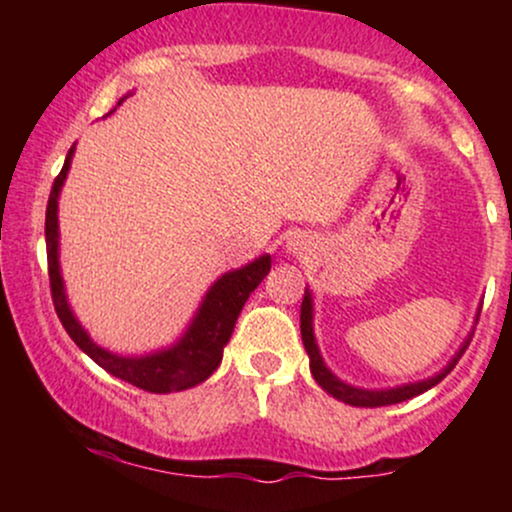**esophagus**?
<instances>
[{"mask_svg": "<svg viewBox=\"0 0 512 512\" xmlns=\"http://www.w3.org/2000/svg\"><path fill=\"white\" fill-rule=\"evenodd\" d=\"M286 252L293 257H298V260H308L310 255L315 252V240L308 236V233H291L289 238H286Z\"/></svg>", "mask_w": 512, "mask_h": 512, "instance_id": "1", "label": "esophagus"}]
</instances>
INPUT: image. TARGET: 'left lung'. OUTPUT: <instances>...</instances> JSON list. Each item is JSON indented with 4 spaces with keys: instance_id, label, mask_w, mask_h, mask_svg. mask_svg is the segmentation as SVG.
<instances>
[{
    "instance_id": "1",
    "label": "left lung",
    "mask_w": 512,
    "mask_h": 512,
    "mask_svg": "<svg viewBox=\"0 0 512 512\" xmlns=\"http://www.w3.org/2000/svg\"><path fill=\"white\" fill-rule=\"evenodd\" d=\"M479 313H481V308H479ZM479 313L474 320H479ZM301 337H303L305 351H308L310 373H313L315 383L320 385L327 395H332L334 399H339V402H344V404H351V407H387V404L407 402V399L421 395V392H426V390H431L433 385H438L440 380H443L445 375H448L450 370L457 366V361H460L464 349H467L469 342H472V332H469V337L460 344V349H457L455 356L450 358L448 366H445L443 370H438V373L431 375V378L416 380V383H407V385H397V387H385V390H366V387H356V385L344 383V380H339L337 375L327 368L325 358H322V354H320V346H317L315 330H313V293H310V289H305V296L301 303Z\"/></svg>"
}]
</instances>
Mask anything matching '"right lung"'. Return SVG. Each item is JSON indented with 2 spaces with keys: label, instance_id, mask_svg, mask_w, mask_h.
I'll use <instances>...</instances> for the list:
<instances>
[{
  "label": "right lung",
  "instance_id": "right-lung-1",
  "mask_svg": "<svg viewBox=\"0 0 512 512\" xmlns=\"http://www.w3.org/2000/svg\"><path fill=\"white\" fill-rule=\"evenodd\" d=\"M74 151L76 146H72L67 158H64V166L50 190L48 214H45V243H48L52 303H55L62 327L74 339V344L86 356H91L98 366L108 370L115 378L125 380L129 385H137L139 390L168 395V392H180L187 390V387L204 383L219 368L223 358V346L231 339L240 310H243L250 293L269 274L272 257L262 255L255 262L245 264V267L221 274L209 286V291L204 293L202 303H199L197 313L190 320V325H187V330L180 334L178 342L166 346V349H156L151 354L139 356H125L103 349L101 344L93 342L91 334L76 320L72 305L67 301V291H64V279L60 269V221H57V209H60V192L64 180H67L69 166H72Z\"/></svg>",
  "mask_w": 512,
  "mask_h": 512
}]
</instances>
